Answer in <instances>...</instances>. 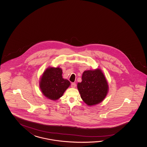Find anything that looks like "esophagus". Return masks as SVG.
I'll list each match as a JSON object with an SVG mask.
<instances>
[{
  "instance_id": "esophagus-1",
  "label": "esophagus",
  "mask_w": 147,
  "mask_h": 147,
  "mask_svg": "<svg viewBox=\"0 0 147 147\" xmlns=\"http://www.w3.org/2000/svg\"><path fill=\"white\" fill-rule=\"evenodd\" d=\"M76 84L74 83V82H72V84H71V87L74 88L76 87Z\"/></svg>"
}]
</instances>
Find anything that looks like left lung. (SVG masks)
Instances as JSON below:
<instances>
[{"mask_svg":"<svg viewBox=\"0 0 147 147\" xmlns=\"http://www.w3.org/2000/svg\"><path fill=\"white\" fill-rule=\"evenodd\" d=\"M82 81L77 84L81 99L89 106L100 103L108 94L109 86L101 69L86 70L82 75Z\"/></svg>","mask_w":147,"mask_h":147,"instance_id":"1","label":"left lung"}]
</instances>
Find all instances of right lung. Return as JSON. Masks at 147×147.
<instances>
[{
	"mask_svg": "<svg viewBox=\"0 0 147 147\" xmlns=\"http://www.w3.org/2000/svg\"><path fill=\"white\" fill-rule=\"evenodd\" d=\"M63 70L49 67L44 71L39 81L42 94L50 100H58L70 86L69 80L63 78Z\"/></svg>",
	"mask_w": 147,
	"mask_h": 147,
	"instance_id": "add662e5",
	"label": "right lung"
}]
</instances>
